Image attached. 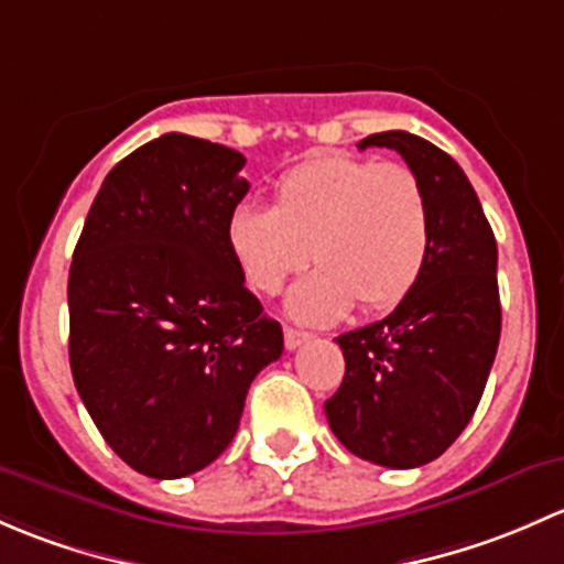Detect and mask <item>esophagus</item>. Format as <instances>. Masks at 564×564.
Returning <instances> with one entry per match:
<instances>
[{
    "mask_svg": "<svg viewBox=\"0 0 564 564\" xmlns=\"http://www.w3.org/2000/svg\"><path fill=\"white\" fill-rule=\"evenodd\" d=\"M304 341H310V334H306V330H295V328H284V347H288V350H295V347H301L304 345Z\"/></svg>",
    "mask_w": 564,
    "mask_h": 564,
    "instance_id": "1",
    "label": "esophagus"
}]
</instances>
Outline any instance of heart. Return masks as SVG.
<instances>
[{
    "instance_id": "obj_1",
    "label": "heart",
    "mask_w": 564,
    "mask_h": 564,
    "mask_svg": "<svg viewBox=\"0 0 564 564\" xmlns=\"http://www.w3.org/2000/svg\"><path fill=\"white\" fill-rule=\"evenodd\" d=\"M225 239L243 282L263 295L280 293L312 254L317 269L290 290L288 312L325 325L356 301L388 310L415 288L432 217L426 189L408 165L328 154L282 173L271 208L239 203Z\"/></svg>"
}]
</instances>
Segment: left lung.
<instances>
[{
  "instance_id": "left-lung-1",
  "label": "left lung",
  "mask_w": 564,
  "mask_h": 564,
  "mask_svg": "<svg viewBox=\"0 0 564 564\" xmlns=\"http://www.w3.org/2000/svg\"><path fill=\"white\" fill-rule=\"evenodd\" d=\"M369 147L399 152L421 178L432 241L415 288L391 315L336 336L345 380L325 417L350 454L412 469L454 445L484 397L502 328L497 241L454 156L404 130L358 143Z\"/></svg>"
}]
</instances>
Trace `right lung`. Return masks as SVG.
<instances>
[{
  "label": "right lung",
  "instance_id": "add662e5",
  "mask_svg": "<svg viewBox=\"0 0 564 564\" xmlns=\"http://www.w3.org/2000/svg\"><path fill=\"white\" fill-rule=\"evenodd\" d=\"M243 154L167 132L102 182L69 265V369L91 421L132 469L171 480L239 432L249 386L282 356V325L225 239L247 195Z\"/></svg>",
  "mask_w": 564,
  "mask_h": 564
}]
</instances>
